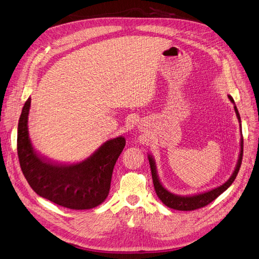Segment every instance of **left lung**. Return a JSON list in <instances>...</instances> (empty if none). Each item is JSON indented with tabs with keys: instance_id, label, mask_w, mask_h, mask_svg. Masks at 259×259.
Wrapping results in <instances>:
<instances>
[{
	"instance_id": "8db88e82",
	"label": "left lung",
	"mask_w": 259,
	"mask_h": 259,
	"mask_svg": "<svg viewBox=\"0 0 259 259\" xmlns=\"http://www.w3.org/2000/svg\"><path fill=\"white\" fill-rule=\"evenodd\" d=\"M228 98L230 100V102L233 104V108H235L237 118H238L239 123H240V133H242L241 118H240V114L238 112V108L236 106L235 101H233L232 97L228 95ZM242 156H243V138H242V135H241L240 153H239V157H238V161H237V164H236L235 171L232 172L231 177L221 186H218V187L212 188V189L207 190V191H204V193L188 195V196H181V195H177V194L171 193L170 190H168L162 185V183L159 180V177H158L157 165H156V161L154 159V157L151 154L147 155L149 165H151V170H152V178H153L154 187H155V190H156V194H157L158 198L161 200V202L164 205L169 206L171 208H174V210H179V211H193V210H197V208L203 207V206L207 205L208 203H211L213 200H215L221 194H223L224 191L226 190L232 184L233 181H235L237 174L240 170L241 162H242Z\"/></svg>"
}]
</instances>
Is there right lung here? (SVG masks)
<instances>
[{
  "instance_id": "1",
  "label": "right lung",
  "mask_w": 259,
  "mask_h": 259,
  "mask_svg": "<svg viewBox=\"0 0 259 259\" xmlns=\"http://www.w3.org/2000/svg\"><path fill=\"white\" fill-rule=\"evenodd\" d=\"M31 98L18 122L17 151L22 173L35 193L71 210H89L101 204L110 193L114 165L126 145L122 136L106 141L85 160L53 163L40 157L29 138Z\"/></svg>"
}]
</instances>
